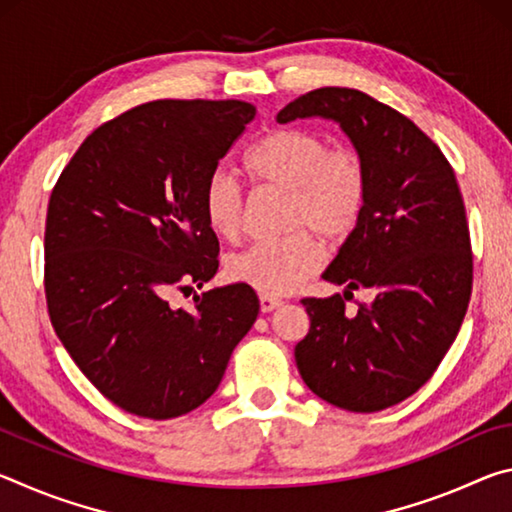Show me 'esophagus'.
<instances>
[{
    "instance_id": "34e87169",
    "label": "esophagus",
    "mask_w": 512,
    "mask_h": 512,
    "mask_svg": "<svg viewBox=\"0 0 512 512\" xmlns=\"http://www.w3.org/2000/svg\"><path fill=\"white\" fill-rule=\"evenodd\" d=\"M277 307H282V300L280 298H273V296H259V309L268 314V311H273Z\"/></svg>"
}]
</instances>
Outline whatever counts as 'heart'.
Instances as JSON below:
<instances>
[{
	"instance_id": "1",
	"label": "heart",
	"mask_w": 512,
	"mask_h": 512,
	"mask_svg": "<svg viewBox=\"0 0 512 512\" xmlns=\"http://www.w3.org/2000/svg\"><path fill=\"white\" fill-rule=\"evenodd\" d=\"M244 167L257 185L289 194L287 230L280 241L253 244L225 259V275L264 296L296 291L323 264V250L305 230L341 241L366 207L368 176L352 149H332L325 135L280 128L250 146ZM203 219L216 237L232 241L244 221L241 187L225 169H214L201 192Z\"/></svg>"
}]
</instances>
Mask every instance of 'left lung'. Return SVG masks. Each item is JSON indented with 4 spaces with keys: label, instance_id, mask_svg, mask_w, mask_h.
Instances as JSON below:
<instances>
[{
    "label": "left lung",
    "instance_id": "obj_1",
    "mask_svg": "<svg viewBox=\"0 0 512 512\" xmlns=\"http://www.w3.org/2000/svg\"><path fill=\"white\" fill-rule=\"evenodd\" d=\"M320 117L341 126L368 176L366 207L323 280L343 296L302 298L309 334L300 377L320 400L375 413L411 397L454 343L472 293V250L454 169L409 117L350 88L307 92L280 124ZM354 288L376 293L357 312Z\"/></svg>",
    "mask_w": 512,
    "mask_h": 512
}]
</instances>
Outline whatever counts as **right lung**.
Returning a JSON list of instances; mask_svg holds the SVG:
<instances>
[{"label":"right lung","instance_id":"right-lung-1","mask_svg":"<svg viewBox=\"0 0 512 512\" xmlns=\"http://www.w3.org/2000/svg\"><path fill=\"white\" fill-rule=\"evenodd\" d=\"M246 101H151L99 126L49 198L45 291L58 339L112 404L169 420L201 406L259 314L246 284L169 305L219 268L205 178L255 117Z\"/></svg>","mask_w":512,"mask_h":512}]
</instances>
